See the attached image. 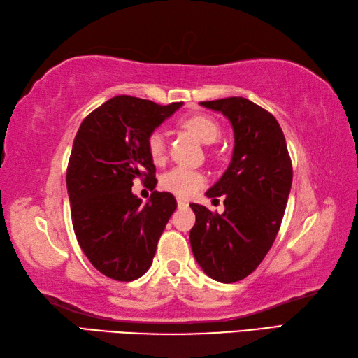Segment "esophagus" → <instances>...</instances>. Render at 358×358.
Here are the masks:
<instances>
[{
  "label": "esophagus",
  "mask_w": 358,
  "mask_h": 358,
  "mask_svg": "<svg viewBox=\"0 0 358 358\" xmlns=\"http://www.w3.org/2000/svg\"><path fill=\"white\" fill-rule=\"evenodd\" d=\"M177 205H178V208H186V206L189 205V203H187L186 200H181V199H178V200H177Z\"/></svg>",
  "instance_id": "obj_1"
}]
</instances>
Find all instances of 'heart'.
<instances>
[{"label": "heart", "instance_id": "b5f03b06", "mask_svg": "<svg viewBox=\"0 0 358 358\" xmlns=\"http://www.w3.org/2000/svg\"><path fill=\"white\" fill-rule=\"evenodd\" d=\"M186 131L196 136L201 144H214L220 136V127L208 115H191L180 122ZM147 150L155 162L164 159L166 138L159 129H155L147 138ZM205 185V175L186 167H173L161 178V186L175 196L187 199Z\"/></svg>", "mask_w": 358, "mask_h": 358}]
</instances>
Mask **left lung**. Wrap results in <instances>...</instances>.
I'll return each mask as SVG.
<instances>
[{"mask_svg": "<svg viewBox=\"0 0 358 358\" xmlns=\"http://www.w3.org/2000/svg\"><path fill=\"white\" fill-rule=\"evenodd\" d=\"M222 113L235 133L231 162L206 196H224L225 211L191 203L196 224L189 241L208 277L243 280L263 262L280 229L292 183L287 141L275 117L243 96L201 101Z\"/></svg>", "mask_w": 358, "mask_h": 358, "instance_id": "obj_1", "label": "left lung"}]
</instances>
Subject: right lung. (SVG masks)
Segmentation results:
<instances>
[{
  "label": "right lung",
  "mask_w": 358,
  "mask_h": 358,
  "mask_svg": "<svg viewBox=\"0 0 358 358\" xmlns=\"http://www.w3.org/2000/svg\"><path fill=\"white\" fill-rule=\"evenodd\" d=\"M181 105L117 95L90 113L75 136L67 167L71 222L84 255L114 280L145 274L177 208L171 192L158 191L141 205L131 186L134 178L157 186L147 138Z\"/></svg>",
  "instance_id": "right-lung-1"
}]
</instances>
